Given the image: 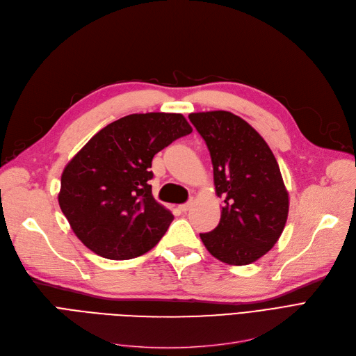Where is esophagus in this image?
Wrapping results in <instances>:
<instances>
[{
	"label": "esophagus",
	"instance_id": "esophagus-1",
	"mask_svg": "<svg viewBox=\"0 0 356 356\" xmlns=\"http://www.w3.org/2000/svg\"><path fill=\"white\" fill-rule=\"evenodd\" d=\"M191 207H192V202H188V203L180 204L179 209H180V212H188L191 209Z\"/></svg>",
	"mask_w": 356,
	"mask_h": 356
}]
</instances>
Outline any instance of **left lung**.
<instances>
[{
	"label": "left lung",
	"mask_w": 356,
	"mask_h": 356,
	"mask_svg": "<svg viewBox=\"0 0 356 356\" xmlns=\"http://www.w3.org/2000/svg\"><path fill=\"white\" fill-rule=\"evenodd\" d=\"M189 120L208 145L215 192L223 199L218 227L200 239L222 263L251 264L286 227L289 192L278 163L264 138L232 112H196Z\"/></svg>",
	"instance_id": "obj_1"
}]
</instances>
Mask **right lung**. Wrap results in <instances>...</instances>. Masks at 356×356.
Wrapping results in <instances>:
<instances>
[{
    "instance_id": "right-lung-1",
    "label": "right lung",
    "mask_w": 356,
    "mask_h": 356,
    "mask_svg": "<svg viewBox=\"0 0 356 356\" xmlns=\"http://www.w3.org/2000/svg\"><path fill=\"white\" fill-rule=\"evenodd\" d=\"M192 133L181 114H131L108 124L62 173L59 204L83 245L108 259L152 250L173 220L152 195L153 157Z\"/></svg>"
}]
</instances>
